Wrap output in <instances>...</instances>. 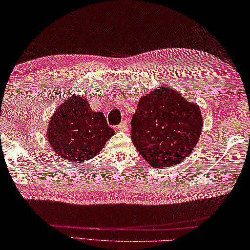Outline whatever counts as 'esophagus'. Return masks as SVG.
Instances as JSON below:
<instances>
[{
    "label": "esophagus",
    "mask_w": 250,
    "mask_h": 250,
    "mask_svg": "<svg viewBox=\"0 0 250 250\" xmlns=\"http://www.w3.org/2000/svg\"><path fill=\"white\" fill-rule=\"evenodd\" d=\"M118 129L122 130V131H126L127 129H128V123H127L126 120L121 122V124L118 126Z\"/></svg>",
    "instance_id": "1"
}]
</instances>
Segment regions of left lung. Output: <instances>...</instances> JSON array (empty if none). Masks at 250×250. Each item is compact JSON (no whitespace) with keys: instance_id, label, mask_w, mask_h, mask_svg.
<instances>
[{"instance_id":"8db88e82","label":"left lung","mask_w":250,"mask_h":250,"mask_svg":"<svg viewBox=\"0 0 250 250\" xmlns=\"http://www.w3.org/2000/svg\"><path fill=\"white\" fill-rule=\"evenodd\" d=\"M131 140L144 159L155 168L179 164L201 136L200 108L169 87H160L139 100L130 122Z\"/></svg>"}]
</instances>
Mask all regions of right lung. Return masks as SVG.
Listing matches in <instances>:
<instances>
[{
	"instance_id": "obj_1",
	"label": "right lung",
	"mask_w": 250,
	"mask_h": 250,
	"mask_svg": "<svg viewBox=\"0 0 250 250\" xmlns=\"http://www.w3.org/2000/svg\"><path fill=\"white\" fill-rule=\"evenodd\" d=\"M113 134L104 115L91 110L84 97L76 96L58 106L47 129L49 145L72 164L94 157Z\"/></svg>"
}]
</instances>
